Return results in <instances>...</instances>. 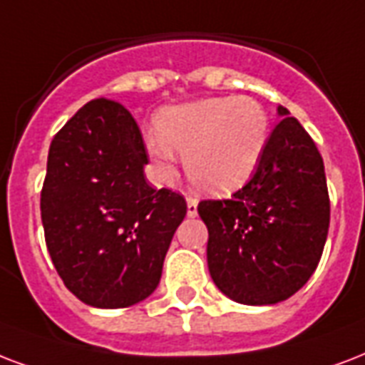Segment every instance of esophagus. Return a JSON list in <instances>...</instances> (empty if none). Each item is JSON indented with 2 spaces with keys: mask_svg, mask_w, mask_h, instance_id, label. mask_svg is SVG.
Segmentation results:
<instances>
[{
  "mask_svg": "<svg viewBox=\"0 0 365 365\" xmlns=\"http://www.w3.org/2000/svg\"><path fill=\"white\" fill-rule=\"evenodd\" d=\"M197 205H199V201H197V199H193V197H187V216L189 218H195V216H197Z\"/></svg>",
  "mask_w": 365,
  "mask_h": 365,
  "instance_id": "34e87169",
  "label": "esophagus"
}]
</instances>
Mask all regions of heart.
Returning <instances> with one entry per match:
<instances>
[{"label": "heart", "mask_w": 365, "mask_h": 365, "mask_svg": "<svg viewBox=\"0 0 365 365\" xmlns=\"http://www.w3.org/2000/svg\"><path fill=\"white\" fill-rule=\"evenodd\" d=\"M158 132L145 133V149L160 180L176 174L183 155L189 182L205 193L226 195L243 187L268 147L269 115L255 97H208L164 108Z\"/></svg>", "instance_id": "b5f03b06"}]
</instances>
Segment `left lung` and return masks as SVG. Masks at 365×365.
Wrapping results in <instances>:
<instances>
[{"label":"left lung","mask_w":365,"mask_h":365,"mask_svg":"<svg viewBox=\"0 0 365 365\" xmlns=\"http://www.w3.org/2000/svg\"><path fill=\"white\" fill-rule=\"evenodd\" d=\"M257 172L222 201H201L212 282L235 302L277 304L318 268L329 230V193L318 147L285 107Z\"/></svg>","instance_id":"8db88e82"}]
</instances>
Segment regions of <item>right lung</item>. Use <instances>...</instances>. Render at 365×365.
<instances>
[{
  "label": "right lung",
  "instance_id": "1",
  "mask_svg": "<svg viewBox=\"0 0 365 365\" xmlns=\"http://www.w3.org/2000/svg\"><path fill=\"white\" fill-rule=\"evenodd\" d=\"M133 116L120 103H86L53 138L41 189V224L53 266L74 297L126 308L157 289L182 195L153 189Z\"/></svg>",
  "mask_w": 365,
  "mask_h": 365
}]
</instances>
